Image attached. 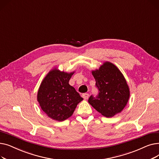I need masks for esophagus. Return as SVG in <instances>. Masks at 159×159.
<instances>
[{
	"label": "esophagus",
	"mask_w": 159,
	"mask_h": 159,
	"mask_svg": "<svg viewBox=\"0 0 159 159\" xmlns=\"http://www.w3.org/2000/svg\"><path fill=\"white\" fill-rule=\"evenodd\" d=\"M82 98H84V99L87 100L89 98V94L88 93H83L82 95Z\"/></svg>",
	"instance_id": "1"
}]
</instances>
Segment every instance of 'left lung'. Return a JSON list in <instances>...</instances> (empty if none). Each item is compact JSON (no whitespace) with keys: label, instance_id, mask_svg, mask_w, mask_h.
Segmentation results:
<instances>
[{"label":"left lung","instance_id":"8db88e82","mask_svg":"<svg viewBox=\"0 0 159 159\" xmlns=\"http://www.w3.org/2000/svg\"><path fill=\"white\" fill-rule=\"evenodd\" d=\"M91 73L99 93L96 98L91 95L88 102L106 117L120 113L130 96L129 86L122 72L115 64L106 61Z\"/></svg>","mask_w":159,"mask_h":159}]
</instances>
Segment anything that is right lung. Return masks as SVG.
I'll list each match as a JSON object with an SVG mask.
<instances>
[{
  "instance_id": "1",
  "label": "right lung",
  "mask_w": 159,
  "mask_h": 159,
  "mask_svg": "<svg viewBox=\"0 0 159 159\" xmlns=\"http://www.w3.org/2000/svg\"><path fill=\"white\" fill-rule=\"evenodd\" d=\"M74 73L64 72L55 67L41 82L37 101L42 110L52 119L61 122L68 119L83 100L69 84Z\"/></svg>"
}]
</instances>
